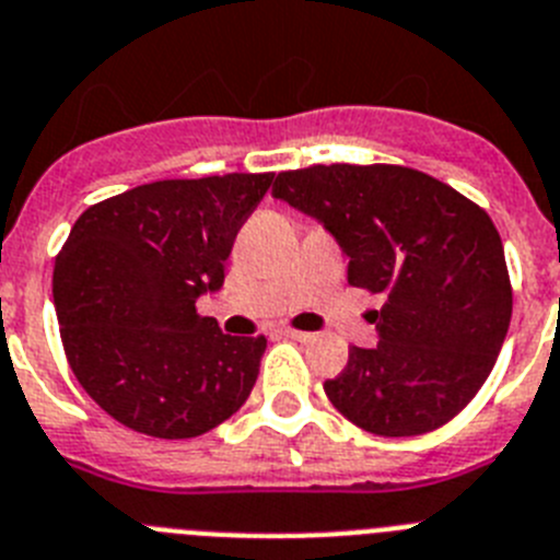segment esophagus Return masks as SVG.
Returning a JSON list of instances; mask_svg holds the SVG:
<instances>
[{"instance_id":"34e87169","label":"esophagus","mask_w":560,"mask_h":560,"mask_svg":"<svg viewBox=\"0 0 560 560\" xmlns=\"http://www.w3.org/2000/svg\"><path fill=\"white\" fill-rule=\"evenodd\" d=\"M284 335L292 337V340H299V342H310L312 337H315V335H310V331H299V329H284Z\"/></svg>"}]
</instances>
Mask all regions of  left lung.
I'll return each mask as SVG.
<instances>
[{
  "label": "left lung",
  "instance_id": "1",
  "mask_svg": "<svg viewBox=\"0 0 560 560\" xmlns=\"http://www.w3.org/2000/svg\"><path fill=\"white\" fill-rule=\"evenodd\" d=\"M273 198L324 223L349 256V284L382 292L380 342L351 346L324 382L331 405L385 438L438 430L475 399L511 326L500 231L477 203L396 164L279 173Z\"/></svg>",
  "mask_w": 560,
  "mask_h": 560
}]
</instances>
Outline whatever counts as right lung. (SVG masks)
Listing matches in <instances>:
<instances>
[{
	"label": "right lung",
	"mask_w": 560,
	"mask_h": 560,
	"mask_svg": "<svg viewBox=\"0 0 560 560\" xmlns=\"http://www.w3.org/2000/svg\"><path fill=\"white\" fill-rule=\"evenodd\" d=\"M273 173L136 186L78 218L55 259L52 295L69 368L119 424L198 438L250 396L265 337L223 335L195 301L218 292L236 231Z\"/></svg>",
	"instance_id": "right-lung-1"
}]
</instances>
